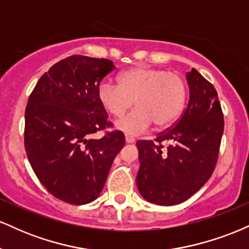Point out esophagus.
<instances>
[{
    "mask_svg": "<svg viewBox=\"0 0 249 249\" xmlns=\"http://www.w3.org/2000/svg\"><path fill=\"white\" fill-rule=\"evenodd\" d=\"M125 142H126L127 144H132V142H136V138L132 136H128V134H126V136H125Z\"/></svg>",
    "mask_w": 249,
    "mask_h": 249,
    "instance_id": "1",
    "label": "esophagus"
}]
</instances>
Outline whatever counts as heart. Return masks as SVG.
Returning a JSON list of instances; mask_svg holds the SVG:
<instances>
[{
    "label": "heart",
    "instance_id": "obj_1",
    "mask_svg": "<svg viewBox=\"0 0 249 249\" xmlns=\"http://www.w3.org/2000/svg\"><path fill=\"white\" fill-rule=\"evenodd\" d=\"M97 96L103 107L116 118L124 116L136 101L138 107L117 123V126L126 133L139 134L152 123L157 128H162L176 122L184 110L187 88L179 73L138 65L123 71L118 85L102 82Z\"/></svg>",
    "mask_w": 249,
    "mask_h": 249
}]
</instances>
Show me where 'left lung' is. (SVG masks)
I'll use <instances>...</instances> for the list:
<instances>
[{"label": "left lung", "mask_w": 249, "mask_h": 249, "mask_svg": "<svg viewBox=\"0 0 249 249\" xmlns=\"http://www.w3.org/2000/svg\"><path fill=\"white\" fill-rule=\"evenodd\" d=\"M186 78L190 99L181 117L154 141L137 142L141 162L137 187L145 200L161 206L178 205L206 184L224 133L215 89L196 69Z\"/></svg>", "instance_id": "obj_1"}]
</instances>
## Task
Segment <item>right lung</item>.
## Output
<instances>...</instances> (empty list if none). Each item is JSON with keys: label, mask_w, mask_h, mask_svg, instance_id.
<instances>
[{"label": "right lung", "mask_w": 249, "mask_h": 249, "mask_svg": "<svg viewBox=\"0 0 249 249\" xmlns=\"http://www.w3.org/2000/svg\"><path fill=\"white\" fill-rule=\"evenodd\" d=\"M115 69L107 58L67 57L39 78L28 99L25 152L41 184L62 201L84 205L98 198L124 147V133L118 130L90 138L112 126L97 90Z\"/></svg>", "instance_id": "1"}]
</instances>
